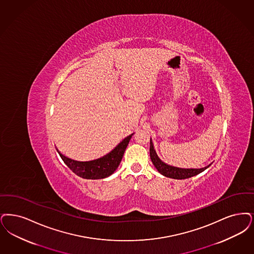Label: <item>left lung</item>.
Wrapping results in <instances>:
<instances>
[{
    "mask_svg": "<svg viewBox=\"0 0 254 254\" xmlns=\"http://www.w3.org/2000/svg\"><path fill=\"white\" fill-rule=\"evenodd\" d=\"M149 153H150V159L152 161L154 166L156 167V169L163 176H165L167 178L176 179V180H184V179H188V178L193 177V176L202 172L206 168H208L211 165V164H209L208 166H206L204 168H200V169H183V168H178V167L170 166V165L163 163L159 159V157L157 156L156 151L154 149L153 142L151 140H150Z\"/></svg>",
    "mask_w": 254,
    "mask_h": 254,
    "instance_id": "left-lung-1",
    "label": "left lung"
}]
</instances>
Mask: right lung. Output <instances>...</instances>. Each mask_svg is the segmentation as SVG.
Masks as SVG:
<instances>
[{"mask_svg": "<svg viewBox=\"0 0 254 254\" xmlns=\"http://www.w3.org/2000/svg\"><path fill=\"white\" fill-rule=\"evenodd\" d=\"M131 137L132 134L125 138L112 152L100 159L91 162L73 161L62 155L59 150L58 152L60 154L62 161L77 176L87 180H99L111 176L117 169L122 161L124 153Z\"/></svg>", "mask_w": 254, "mask_h": 254, "instance_id": "1", "label": "right lung"}]
</instances>
